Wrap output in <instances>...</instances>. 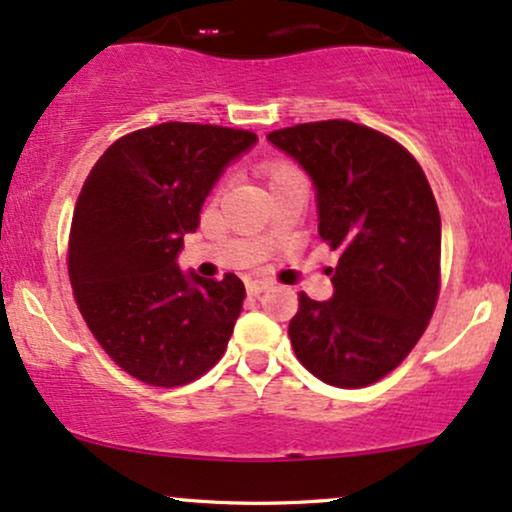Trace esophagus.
<instances>
[{
    "mask_svg": "<svg viewBox=\"0 0 512 512\" xmlns=\"http://www.w3.org/2000/svg\"><path fill=\"white\" fill-rule=\"evenodd\" d=\"M269 289V281H262V279H255V281H248V293L250 296H260L262 291Z\"/></svg>",
    "mask_w": 512,
    "mask_h": 512,
    "instance_id": "1",
    "label": "esophagus"
}]
</instances>
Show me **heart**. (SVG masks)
<instances>
[{
  "mask_svg": "<svg viewBox=\"0 0 512 512\" xmlns=\"http://www.w3.org/2000/svg\"><path fill=\"white\" fill-rule=\"evenodd\" d=\"M286 173H293V170L289 166H272L269 168V182L281 178V175H286Z\"/></svg>",
  "mask_w": 512,
  "mask_h": 512,
  "instance_id": "1",
  "label": "heart"
}]
</instances>
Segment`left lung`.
<instances>
[{
    "label": "left lung",
    "instance_id": "left-lung-1",
    "mask_svg": "<svg viewBox=\"0 0 512 512\" xmlns=\"http://www.w3.org/2000/svg\"><path fill=\"white\" fill-rule=\"evenodd\" d=\"M267 139L313 180L317 231L339 252L330 301L301 293L293 351L322 383L366 387L407 358L436 308V197L404 146L356 122H310Z\"/></svg>",
    "mask_w": 512,
    "mask_h": 512
}]
</instances>
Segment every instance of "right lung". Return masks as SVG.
I'll return each instance as SVG.
<instances>
[{
    "instance_id": "1",
    "label": "right lung",
    "mask_w": 512,
    "mask_h": 512,
    "mask_svg": "<svg viewBox=\"0 0 512 512\" xmlns=\"http://www.w3.org/2000/svg\"><path fill=\"white\" fill-rule=\"evenodd\" d=\"M257 137L243 129L163 122L117 139L76 199L69 281L88 330L146 385L197 380L226 351L243 310L236 274L182 272V238L223 170Z\"/></svg>"
}]
</instances>
